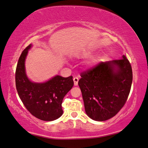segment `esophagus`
Returning <instances> with one entry per match:
<instances>
[{
	"instance_id": "esophagus-1",
	"label": "esophagus",
	"mask_w": 148,
	"mask_h": 148,
	"mask_svg": "<svg viewBox=\"0 0 148 148\" xmlns=\"http://www.w3.org/2000/svg\"><path fill=\"white\" fill-rule=\"evenodd\" d=\"M73 80H74V86H77V84H78V81H79V79H78V77H74V79H73Z\"/></svg>"
}]
</instances>
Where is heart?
<instances>
[{"instance_id": "b5f03b06", "label": "heart", "mask_w": 148, "mask_h": 148, "mask_svg": "<svg viewBox=\"0 0 148 148\" xmlns=\"http://www.w3.org/2000/svg\"><path fill=\"white\" fill-rule=\"evenodd\" d=\"M83 56L85 57H89V56H90V53H88V52H87V53H84ZM97 62H98V61H97V59L96 58H93V59L90 60V61L88 62H87V65H88V66H95V64H97Z\"/></svg>"}]
</instances>
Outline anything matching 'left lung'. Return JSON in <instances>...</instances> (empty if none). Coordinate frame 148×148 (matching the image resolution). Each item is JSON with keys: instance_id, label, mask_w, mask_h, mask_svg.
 Wrapping results in <instances>:
<instances>
[{"instance_id": "8db88e82", "label": "left lung", "mask_w": 148, "mask_h": 148, "mask_svg": "<svg viewBox=\"0 0 148 148\" xmlns=\"http://www.w3.org/2000/svg\"><path fill=\"white\" fill-rule=\"evenodd\" d=\"M81 77L78 85L87 116L98 121L116 116L127 101L132 82L131 65L125 56L100 62Z\"/></svg>"}]
</instances>
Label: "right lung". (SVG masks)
I'll use <instances>...</instances> for the list:
<instances>
[{"instance_id":"obj_1","label":"right lung","mask_w":148,"mask_h":148,"mask_svg":"<svg viewBox=\"0 0 148 148\" xmlns=\"http://www.w3.org/2000/svg\"><path fill=\"white\" fill-rule=\"evenodd\" d=\"M30 44L22 52L16 71L17 93L24 106L32 116L43 121H53L62 116L63 98L74 86L72 76H57L44 83L30 80L25 72V62Z\"/></svg>"}]
</instances>
